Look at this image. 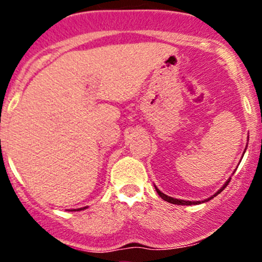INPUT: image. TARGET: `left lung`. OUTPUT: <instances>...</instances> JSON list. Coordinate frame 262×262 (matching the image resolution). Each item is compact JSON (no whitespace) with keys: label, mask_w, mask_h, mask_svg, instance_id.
<instances>
[{"label":"left lung","mask_w":262,"mask_h":262,"mask_svg":"<svg viewBox=\"0 0 262 262\" xmlns=\"http://www.w3.org/2000/svg\"><path fill=\"white\" fill-rule=\"evenodd\" d=\"M229 182H230V179L228 180V181L224 183L223 187H222L221 189H218L217 193L213 194V196H212V197H209L208 200H204V201H202V202H201V201H183V200H177V198L169 197V196H166V194H165V193H162V192L160 191V189H158V187H156V186H155V189H156V192H158L159 196H160L164 201H166V202H169V203H173V204H180V206H192V204H200V203H203V202H208V201H209V200H212L213 197H215V196H217V194L221 193V192L223 191V189H224L225 187H227L228 183H229Z\"/></svg>","instance_id":"8db88e82"}]
</instances>
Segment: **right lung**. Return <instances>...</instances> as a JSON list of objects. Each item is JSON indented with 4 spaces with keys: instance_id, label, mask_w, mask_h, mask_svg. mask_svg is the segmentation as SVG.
<instances>
[{
    "instance_id": "1",
    "label": "right lung",
    "mask_w": 262,
    "mask_h": 262,
    "mask_svg": "<svg viewBox=\"0 0 262 262\" xmlns=\"http://www.w3.org/2000/svg\"><path fill=\"white\" fill-rule=\"evenodd\" d=\"M86 208V207H83V208H79V209H77V210H81V209H85ZM74 210H76V209H74Z\"/></svg>"
}]
</instances>
